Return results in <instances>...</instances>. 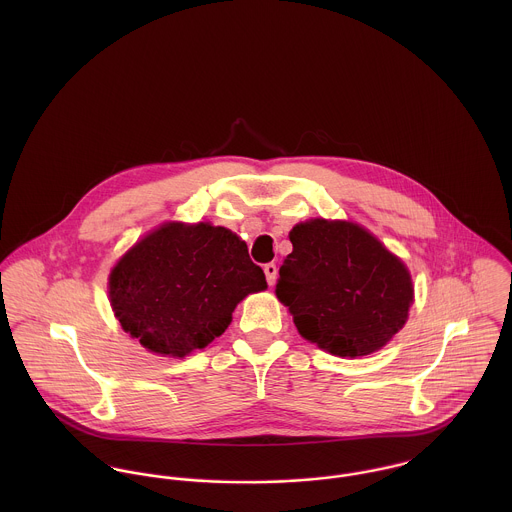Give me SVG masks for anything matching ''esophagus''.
Here are the masks:
<instances>
[{
	"label": "esophagus",
	"instance_id": "34e87169",
	"mask_svg": "<svg viewBox=\"0 0 512 512\" xmlns=\"http://www.w3.org/2000/svg\"><path fill=\"white\" fill-rule=\"evenodd\" d=\"M264 274H266L268 284H270V286H274V282H276V278H278V266H276L274 262L266 264V266H264Z\"/></svg>",
	"mask_w": 512,
	"mask_h": 512
}]
</instances>
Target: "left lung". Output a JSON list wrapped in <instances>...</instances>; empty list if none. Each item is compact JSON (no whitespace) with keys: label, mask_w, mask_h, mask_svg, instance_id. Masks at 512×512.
<instances>
[{"label":"left lung","mask_w":512,"mask_h":512,"mask_svg":"<svg viewBox=\"0 0 512 512\" xmlns=\"http://www.w3.org/2000/svg\"><path fill=\"white\" fill-rule=\"evenodd\" d=\"M280 266L278 299L301 337L337 357H365L402 329L414 299L406 266L345 220L299 222Z\"/></svg>","instance_id":"1"}]
</instances>
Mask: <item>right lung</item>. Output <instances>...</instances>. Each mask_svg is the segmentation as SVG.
Segmentation results:
<instances>
[{"label": "right lung", "mask_w": 512, "mask_h": 512, "mask_svg": "<svg viewBox=\"0 0 512 512\" xmlns=\"http://www.w3.org/2000/svg\"><path fill=\"white\" fill-rule=\"evenodd\" d=\"M110 303L126 333L157 355L185 357L224 333L248 293L268 288L246 242L222 226L169 222L112 270Z\"/></svg>", "instance_id": "obj_1"}]
</instances>
